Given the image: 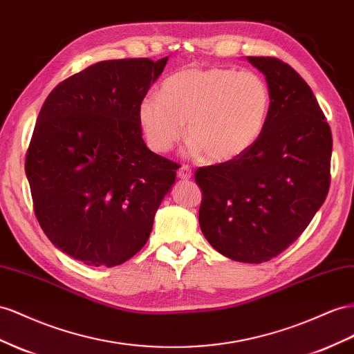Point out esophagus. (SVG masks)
<instances>
[{"label":"esophagus","instance_id":"34e87169","mask_svg":"<svg viewBox=\"0 0 354 354\" xmlns=\"http://www.w3.org/2000/svg\"><path fill=\"white\" fill-rule=\"evenodd\" d=\"M177 177L180 180H189L190 177H192V169H190L187 165H181L177 171Z\"/></svg>","mask_w":354,"mask_h":354}]
</instances>
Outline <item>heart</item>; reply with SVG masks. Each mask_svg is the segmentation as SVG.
Returning a JSON list of instances; mask_svg holds the SVG:
<instances>
[{"mask_svg":"<svg viewBox=\"0 0 354 354\" xmlns=\"http://www.w3.org/2000/svg\"><path fill=\"white\" fill-rule=\"evenodd\" d=\"M271 89L261 74L225 66H187L138 104L149 146L168 151L186 133L195 151L213 162L232 160L261 138L271 113Z\"/></svg>","mask_w":354,"mask_h":354,"instance_id":"b5f03b06","label":"heart"}]
</instances>
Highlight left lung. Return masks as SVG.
<instances>
[{
  "label": "left lung",
  "instance_id": "1",
  "mask_svg": "<svg viewBox=\"0 0 354 354\" xmlns=\"http://www.w3.org/2000/svg\"><path fill=\"white\" fill-rule=\"evenodd\" d=\"M271 89V113L245 153L198 168L199 226L229 259L268 262L299 238L326 199L332 133L310 86L277 58L248 56Z\"/></svg>",
  "mask_w": 354,
  "mask_h": 354
}]
</instances>
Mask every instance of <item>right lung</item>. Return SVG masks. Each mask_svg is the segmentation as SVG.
I'll use <instances>...</instances> for the list:
<instances>
[{"label": "right lung", "mask_w": 354, "mask_h": 354, "mask_svg": "<svg viewBox=\"0 0 354 354\" xmlns=\"http://www.w3.org/2000/svg\"><path fill=\"white\" fill-rule=\"evenodd\" d=\"M168 58L93 64L61 82L37 118L25 173L52 244L89 266H116L149 240L176 162L142 140L138 104Z\"/></svg>", "instance_id": "1"}]
</instances>
